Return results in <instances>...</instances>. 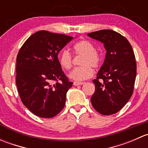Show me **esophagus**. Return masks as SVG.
Here are the masks:
<instances>
[{"mask_svg":"<svg viewBox=\"0 0 148 148\" xmlns=\"http://www.w3.org/2000/svg\"><path fill=\"white\" fill-rule=\"evenodd\" d=\"M84 82H74V86H78V85H82L84 84Z\"/></svg>","mask_w":148,"mask_h":148,"instance_id":"34e87169","label":"esophagus"}]
</instances>
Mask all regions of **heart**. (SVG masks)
<instances>
[{"instance_id": "obj_1", "label": "heart", "mask_w": 148, "mask_h": 148, "mask_svg": "<svg viewBox=\"0 0 148 148\" xmlns=\"http://www.w3.org/2000/svg\"><path fill=\"white\" fill-rule=\"evenodd\" d=\"M76 53L83 55L80 64L82 66L74 69L69 74V77L75 81H83L90 78L93 75V69H97L101 63V58L95 51V47L89 41L82 40L74 46ZM61 66L64 69H69L72 66V57L67 50H64L59 56Z\"/></svg>"}]
</instances>
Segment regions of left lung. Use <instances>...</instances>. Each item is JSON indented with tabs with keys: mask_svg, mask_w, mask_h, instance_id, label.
<instances>
[{
	"mask_svg": "<svg viewBox=\"0 0 148 148\" xmlns=\"http://www.w3.org/2000/svg\"><path fill=\"white\" fill-rule=\"evenodd\" d=\"M104 44L107 53L91 97L94 108L103 115L119 112L133 93L137 72L132 46L125 37L112 30H100L87 34Z\"/></svg>",
	"mask_w": 148,
	"mask_h": 148,
	"instance_id": "8db88e82",
	"label": "left lung"
}]
</instances>
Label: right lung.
<instances>
[{"label": "right lung", "instance_id": "right-lung-1", "mask_svg": "<svg viewBox=\"0 0 148 148\" xmlns=\"http://www.w3.org/2000/svg\"><path fill=\"white\" fill-rule=\"evenodd\" d=\"M73 37L39 31L21 46L16 58V83L23 104L35 115L51 118L64 107L73 82L62 71L58 54Z\"/></svg>", "mask_w": 148, "mask_h": 148}]
</instances>
